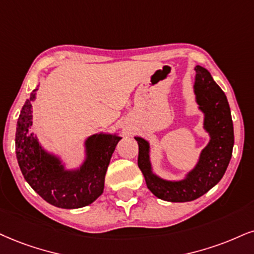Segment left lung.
Masks as SVG:
<instances>
[{
	"label": "left lung",
	"mask_w": 254,
	"mask_h": 254,
	"mask_svg": "<svg viewBox=\"0 0 254 254\" xmlns=\"http://www.w3.org/2000/svg\"><path fill=\"white\" fill-rule=\"evenodd\" d=\"M194 94L203 113V129L209 141L200 153L199 160L181 180H166L153 172L151 146L143 137L135 136L139 145L137 165L148 190L156 198L171 202H186L200 198L224 177L232 156L234 145L233 122L225 93L215 83L206 68L196 65Z\"/></svg>",
	"instance_id": "1"
}]
</instances>
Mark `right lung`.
<instances>
[{
	"instance_id": "add662e5",
	"label": "right lung",
	"mask_w": 254,
	"mask_h": 254,
	"mask_svg": "<svg viewBox=\"0 0 254 254\" xmlns=\"http://www.w3.org/2000/svg\"><path fill=\"white\" fill-rule=\"evenodd\" d=\"M35 88L24 102L17 120L15 148L20 170L30 187L42 199L60 208L90 205L103 193L105 175L121 136L98 133L84 141V160L75 170H65L61 159L47 152L31 132Z\"/></svg>"
}]
</instances>
